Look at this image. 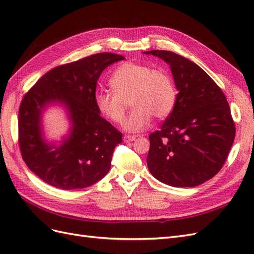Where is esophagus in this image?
Returning <instances> with one entry per match:
<instances>
[{
  "mask_svg": "<svg viewBox=\"0 0 254 254\" xmlns=\"http://www.w3.org/2000/svg\"><path fill=\"white\" fill-rule=\"evenodd\" d=\"M135 137L136 136H134V135H124V137H123V139H124L125 142H132V141L135 140Z\"/></svg>",
  "mask_w": 254,
  "mask_h": 254,
  "instance_id": "esophagus-1",
  "label": "esophagus"
}]
</instances>
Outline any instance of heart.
Wrapping results in <instances>:
<instances>
[{"instance_id":"obj_1","label":"heart","mask_w":254,"mask_h":254,"mask_svg":"<svg viewBox=\"0 0 254 254\" xmlns=\"http://www.w3.org/2000/svg\"><path fill=\"white\" fill-rule=\"evenodd\" d=\"M110 86L113 91L96 93V107L104 117L121 124L130 102L133 110L124 123L128 132L142 131L153 115L158 119L167 117L176 103V89L170 74L146 64H123L112 74Z\"/></svg>"}]
</instances>
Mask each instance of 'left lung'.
I'll return each mask as SVG.
<instances>
[{"mask_svg":"<svg viewBox=\"0 0 254 254\" xmlns=\"http://www.w3.org/2000/svg\"><path fill=\"white\" fill-rule=\"evenodd\" d=\"M171 66L178 94L172 113L149 135L147 166L155 178L175 188L197 187L224 165L235 137L225 94L193 61L170 51L143 52Z\"/></svg>","mask_w":254,"mask_h":254,"instance_id":"obj_1","label":"left lung"}]
</instances>
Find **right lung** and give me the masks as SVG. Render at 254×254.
Returning <instances> with one entry per match:
<instances>
[{
	"label": "right lung",
	"mask_w": 254,
	"mask_h": 254,
	"mask_svg": "<svg viewBox=\"0 0 254 254\" xmlns=\"http://www.w3.org/2000/svg\"><path fill=\"white\" fill-rule=\"evenodd\" d=\"M99 53L53 68L23 97L19 109V145L28 168L54 188H88L108 174L122 133L101 117L96 83L107 66L124 60ZM54 104L64 106L70 128L61 141L45 139L42 117Z\"/></svg>",
	"instance_id": "1"
}]
</instances>
